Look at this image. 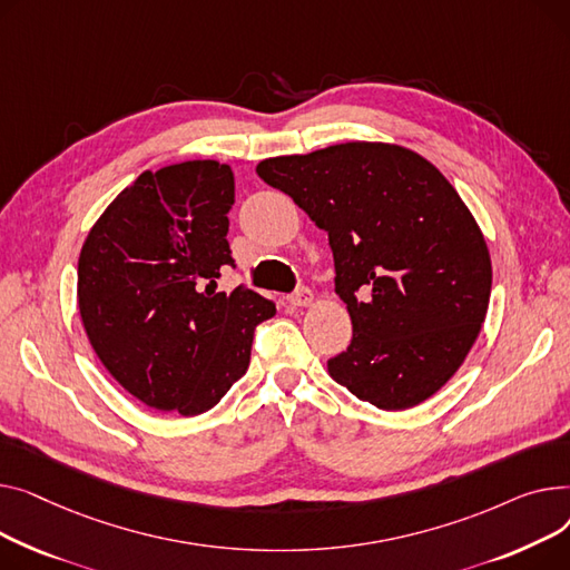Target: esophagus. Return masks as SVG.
<instances>
[{
  "label": "esophagus",
  "mask_w": 570,
  "mask_h": 570,
  "mask_svg": "<svg viewBox=\"0 0 570 570\" xmlns=\"http://www.w3.org/2000/svg\"><path fill=\"white\" fill-rule=\"evenodd\" d=\"M287 304L296 306V308H304V306H311L313 304V292L308 287H298L296 292H292L287 296Z\"/></svg>",
  "instance_id": "esophagus-1"
}]
</instances>
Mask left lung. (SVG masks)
<instances>
[{
	"label": "left lung",
	"instance_id": "1",
	"mask_svg": "<svg viewBox=\"0 0 570 570\" xmlns=\"http://www.w3.org/2000/svg\"><path fill=\"white\" fill-rule=\"evenodd\" d=\"M257 175L328 234L352 343L328 373L380 410H410L440 391L488 313L492 266L483 234L423 156L345 142L266 158Z\"/></svg>",
	"mask_w": 570,
	"mask_h": 570
}]
</instances>
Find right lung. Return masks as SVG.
<instances>
[{
	"label": "right lung",
	"mask_w": 570,
	"mask_h": 570,
	"mask_svg": "<svg viewBox=\"0 0 570 570\" xmlns=\"http://www.w3.org/2000/svg\"><path fill=\"white\" fill-rule=\"evenodd\" d=\"M232 167L186 160L142 173L87 234L78 306L108 373L145 405L212 410L250 363L272 298L239 285L216 292L229 255Z\"/></svg>",
	"instance_id": "1"
}]
</instances>
